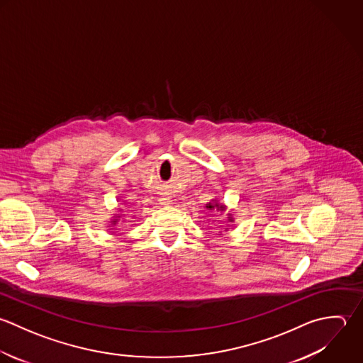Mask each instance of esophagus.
Segmentation results:
<instances>
[{"mask_svg":"<svg viewBox=\"0 0 363 363\" xmlns=\"http://www.w3.org/2000/svg\"><path fill=\"white\" fill-rule=\"evenodd\" d=\"M160 201H162V202H161V203H162V205H168V199H165V198H162V199H160Z\"/></svg>","mask_w":363,"mask_h":363,"instance_id":"obj_1","label":"esophagus"}]
</instances>
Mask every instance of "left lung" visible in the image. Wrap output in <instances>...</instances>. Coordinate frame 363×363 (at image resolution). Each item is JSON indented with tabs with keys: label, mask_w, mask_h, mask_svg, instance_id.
<instances>
[{
	"label": "left lung",
	"mask_w": 363,
	"mask_h": 363,
	"mask_svg": "<svg viewBox=\"0 0 363 363\" xmlns=\"http://www.w3.org/2000/svg\"><path fill=\"white\" fill-rule=\"evenodd\" d=\"M215 206H216V209H219V211H225V206H223V205H218V203H215V205H212V203H208V205H206V209H213ZM229 220H230V222L233 220L230 215H229Z\"/></svg>",
	"instance_id": "obj_1"
}]
</instances>
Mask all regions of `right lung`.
<instances>
[{
	"label": "right lung",
	"instance_id": "right-lung-1",
	"mask_svg": "<svg viewBox=\"0 0 363 363\" xmlns=\"http://www.w3.org/2000/svg\"><path fill=\"white\" fill-rule=\"evenodd\" d=\"M114 222H117V219H116V220H114Z\"/></svg>",
	"mask_w": 363,
	"mask_h": 363
}]
</instances>
